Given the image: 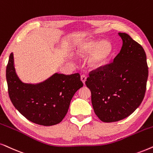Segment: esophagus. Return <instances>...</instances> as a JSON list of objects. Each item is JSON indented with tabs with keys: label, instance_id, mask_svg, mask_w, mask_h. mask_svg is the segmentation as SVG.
Returning <instances> with one entry per match:
<instances>
[{
	"label": "esophagus",
	"instance_id": "1",
	"mask_svg": "<svg viewBox=\"0 0 153 153\" xmlns=\"http://www.w3.org/2000/svg\"><path fill=\"white\" fill-rule=\"evenodd\" d=\"M80 79H81V81H82L83 84H85V81H86V80H87V77L85 76V75H82L80 77Z\"/></svg>",
	"mask_w": 153,
	"mask_h": 153
}]
</instances>
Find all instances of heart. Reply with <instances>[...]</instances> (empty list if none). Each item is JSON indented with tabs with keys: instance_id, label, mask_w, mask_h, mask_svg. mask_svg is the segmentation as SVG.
Masks as SVG:
<instances>
[{
	"instance_id": "1",
	"label": "heart",
	"mask_w": 153,
	"mask_h": 153,
	"mask_svg": "<svg viewBox=\"0 0 153 153\" xmlns=\"http://www.w3.org/2000/svg\"><path fill=\"white\" fill-rule=\"evenodd\" d=\"M113 52V45L109 40L85 39L75 49V55L80 59L87 58L86 64L91 71L102 68L108 64Z\"/></svg>"
}]
</instances>
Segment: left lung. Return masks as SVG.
<instances>
[{
    "label": "left lung",
    "instance_id": "obj_1",
    "mask_svg": "<svg viewBox=\"0 0 153 153\" xmlns=\"http://www.w3.org/2000/svg\"><path fill=\"white\" fill-rule=\"evenodd\" d=\"M123 46L113 62L91 71L85 82L97 117L104 123L126 118L139 106L146 89L148 68L142 46L125 33H118Z\"/></svg>",
    "mask_w": 153,
    "mask_h": 153
}]
</instances>
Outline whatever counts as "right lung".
Segmentation results:
<instances>
[{"label":"right lung","mask_w":153,"mask_h":153,"mask_svg":"<svg viewBox=\"0 0 153 153\" xmlns=\"http://www.w3.org/2000/svg\"><path fill=\"white\" fill-rule=\"evenodd\" d=\"M6 80L15 108L29 121L43 126L62 122L75 93L83 87L79 73L66 75L55 73L43 82L24 83L16 73L13 52L6 68Z\"/></svg>","instance_id":"add662e5"}]
</instances>
